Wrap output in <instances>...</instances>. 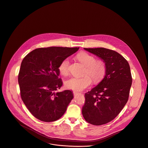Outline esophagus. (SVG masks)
<instances>
[{
	"instance_id": "obj_1",
	"label": "esophagus",
	"mask_w": 148,
	"mask_h": 148,
	"mask_svg": "<svg viewBox=\"0 0 148 148\" xmlns=\"http://www.w3.org/2000/svg\"><path fill=\"white\" fill-rule=\"evenodd\" d=\"M73 93H74V95H77V94H78V92H76V91H74V92H73Z\"/></svg>"
}]
</instances>
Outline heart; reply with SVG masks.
Wrapping results in <instances>:
<instances>
[{"label": "heart", "instance_id": "obj_1", "mask_svg": "<svg viewBox=\"0 0 148 148\" xmlns=\"http://www.w3.org/2000/svg\"><path fill=\"white\" fill-rule=\"evenodd\" d=\"M77 59L85 66L84 74L90 75L94 82L101 81L106 72V66L102 60H96L95 58L86 52H82L77 55ZM59 71L63 75H67L70 73V60L69 58L64 59L59 66ZM92 84V79L88 75L83 77H72L66 82V86L74 91H81L88 88Z\"/></svg>", "mask_w": 148, "mask_h": 148}]
</instances>
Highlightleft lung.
I'll list each match as a JSON object with an SVG mask.
<instances>
[{
  "mask_svg": "<svg viewBox=\"0 0 148 148\" xmlns=\"http://www.w3.org/2000/svg\"><path fill=\"white\" fill-rule=\"evenodd\" d=\"M84 49L99 58L106 66L103 79L85 93L82 109V116L88 123L101 125L112 121L127 103L132 84L130 67L116 51L103 47Z\"/></svg>",
  "mask_w": 148,
  "mask_h": 148,
  "instance_id": "8db88e82",
  "label": "left lung"
}]
</instances>
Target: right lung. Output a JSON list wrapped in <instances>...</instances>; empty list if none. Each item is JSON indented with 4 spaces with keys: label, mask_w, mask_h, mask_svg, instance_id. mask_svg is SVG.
I'll list each match as a JSON object with an SVG mask.
<instances>
[{
    "label": "right lung",
    "mask_w": 148,
    "mask_h": 148,
    "mask_svg": "<svg viewBox=\"0 0 148 148\" xmlns=\"http://www.w3.org/2000/svg\"><path fill=\"white\" fill-rule=\"evenodd\" d=\"M79 47L38 48L23 60L18 77L21 99L38 120L52 122L66 112L73 98L70 90L56 92L63 85L59 66Z\"/></svg>",
    "instance_id": "add662e5"
}]
</instances>
